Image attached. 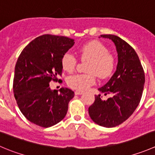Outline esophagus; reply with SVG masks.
I'll list each match as a JSON object with an SVG mask.
<instances>
[{"label": "esophagus", "instance_id": "34e87169", "mask_svg": "<svg viewBox=\"0 0 155 155\" xmlns=\"http://www.w3.org/2000/svg\"><path fill=\"white\" fill-rule=\"evenodd\" d=\"M83 94V91H79V90H78V91H75V94H77V95H79V94Z\"/></svg>", "mask_w": 155, "mask_h": 155}]
</instances>
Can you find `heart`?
I'll return each mask as SVG.
<instances>
[{
	"label": "heart",
	"instance_id": "1",
	"mask_svg": "<svg viewBox=\"0 0 155 155\" xmlns=\"http://www.w3.org/2000/svg\"><path fill=\"white\" fill-rule=\"evenodd\" d=\"M81 59L89 61L85 74H75L67 78V84L72 88L85 90L94 85L96 75L100 79L110 77L116 67V60L108 53V49L98 41H91L81 46L79 49ZM77 60L70 52L64 54L61 59V66L64 71L72 73L76 68Z\"/></svg>",
	"mask_w": 155,
	"mask_h": 155
}]
</instances>
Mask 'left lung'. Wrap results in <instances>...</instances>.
<instances>
[{
  "label": "left lung",
  "instance_id": "1",
  "mask_svg": "<svg viewBox=\"0 0 155 155\" xmlns=\"http://www.w3.org/2000/svg\"><path fill=\"white\" fill-rule=\"evenodd\" d=\"M112 40L117 49V70L99 91L110 94L107 100L95 95L94 102L88 107V114L95 124L104 127H117L133 114L142 98L145 85V73L134 49L124 40L114 35H101Z\"/></svg>",
  "mask_w": 155,
  "mask_h": 155
}]
</instances>
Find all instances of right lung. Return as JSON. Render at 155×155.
I'll return each mask as SVG.
<instances>
[{"instance_id":"add662e5","label":"right lung","mask_w":155,"mask_h":155,"mask_svg":"<svg viewBox=\"0 0 155 155\" xmlns=\"http://www.w3.org/2000/svg\"><path fill=\"white\" fill-rule=\"evenodd\" d=\"M64 36L43 35L21 52L15 67L13 89L16 103L28 120L39 127H52L67 114L74 92L61 88L60 93L49 87L51 81L61 82V59L74 45Z\"/></svg>"}]
</instances>
